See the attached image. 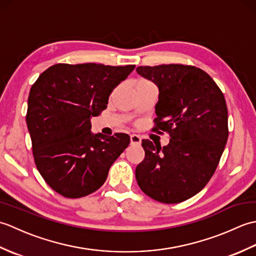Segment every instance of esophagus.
Listing matches in <instances>:
<instances>
[{"instance_id": "34e87169", "label": "esophagus", "mask_w": 256, "mask_h": 256, "mask_svg": "<svg viewBox=\"0 0 256 256\" xmlns=\"http://www.w3.org/2000/svg\"><path fill=\"white\" fill-rule=\"evenodd\" d=\"M130 140H131V144L140 145V142H142V138H140V135H136V134H132L131 136H130Z\"/></svg>"}]
</instances>
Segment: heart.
Wrapping results in <instances>:
<instances>
[{"mask_svg": "<svg viewBox=\"0 0 256 256\" xmlns=\"http://www.w3.org/2000/svg\"><path fill=\"white\" fill-rule=\"evenodd\" d=\"M142 81H145V80H142Z\"/></svg>", "mask_w": 256, "mask_h": 256, "instance_id": "obj_1", "label": "heart"}]
</instances>
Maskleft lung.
Wrapping results in <instances>:
<instances>
[{
	"label": "left lung",
	"instance_id": "1",
	"mask_svg": "<svg viewBox=\"0 0 256 256\" xmlns=\"http://www.w3.org/2000/svg\"><path fill=\"white\" fill-rule=\"evenodd\" d=\"M138 74L158 86L152 131L170 134L160 148L143 140L135 170L140 188L162 204H178L202 190L218 166L229 128L224 96L202 69L182 64L140 66Z\"/></svg>",
	"mask_w": 256,
	"mask_h": 256
}]
</instances>
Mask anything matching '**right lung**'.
Listing matches in <instances>:
<instances>
[{
  "label": "right lung",
  "mask_w": 256,
  "mask_h": 256,
  "mask_svg": "<svg viewBox=\"0 0 256 256\" xmlns=\"http://www.w3.org/2000/svg\"><path fill=\"white\" fill-rule=\"evenodd\" d=\"M134 64H56L32 86L26 123L38 172L66 198H81L99 189L111 165L130 144V136L91 133V116L108 106L113 89Z\"/></svg>",
  "instance_id": "obj_1"
}]
</instances>
